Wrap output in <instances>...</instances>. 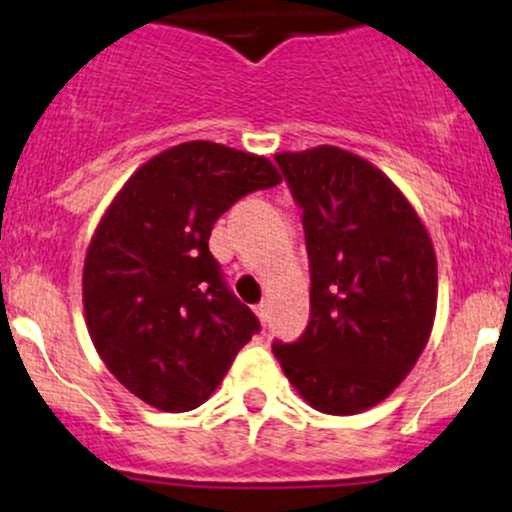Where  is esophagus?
Wrapping results in <instances>:
<instances>
[{
    "mask_svg": "<svg viewBox=\"0 0 512 512\" xmlns=\"http://www.w3.org/2000/svg\"><path fill=\"white\" fill-rule=\"evenodd\" d=\"M255 314H257V317H260V322L265 324L267 319H270V302H260V304H257Z\"/></svg>",
    "mask_w": 512,
    "mask_h": 512,
    "instance_id": "esophagus-1",
    "label": "esophagus"
}]
</instances>
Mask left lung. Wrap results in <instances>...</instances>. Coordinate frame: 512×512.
Returning a JSON list of instances; mask_svg holds the SVG:
<instances>
[{
  "instance_id": "left-lung-1",
  "label": "left lung",
  "mask_w": 512,
  "mask_h": 512,
  "mask_svg": "<svg viewBox=\"0 0 512 512\" xmlns=\"http://www.w3.org/2000/svg\"><path fill=\"white\" fill-rule=\"evenodd\" d=\"M302 208L309 324L272 352L312 409L352 416L406 379L431 337L438 270L426 225L376 165L337 146L277 153Z\"/></svg>"
}]
</instances>
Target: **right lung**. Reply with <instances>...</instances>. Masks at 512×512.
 Returning a JSON list of instances; mask_svg holds the SVG:
<instances>
[{"label":"right lung","instance_id":"right-lung-1","mask_svg":"<svg viewBox=\"0 0 512 512\" xmlns=\"http://www.w3.org/2000/svg\"><path fill=\"white\" fill-rule=\"evenodd\" d=\"M280 180L265 156L190 141L143 163L103 213L84 262L86 327L108 371L153 409H198L260 329L208 240L237 200Z\"/></svg>","mask_w":512,"mask_h":512}]
</instances>
